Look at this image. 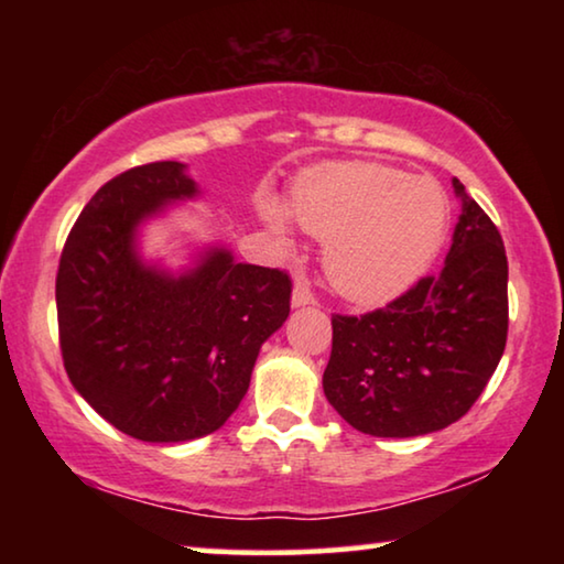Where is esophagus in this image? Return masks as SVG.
Instances as JSON below:
<instances>
[{"mask_svg":"<svg viewBox=\"0 0 564 564\" xmlns=\"http://www.w3.org/2000/svg\"><path fill=\"white\" fill-rule=\"evenodd\" d=\"M311 303H313V293H311L308 285L295 283L293 285V293H291V305H293V308H305V305H311Z\"/></svg>","mask_w":564,"mask_h":564,"instance_id":"esophagus-1","label":"esophagus"}]
</instances>
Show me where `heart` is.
Segmentation results:
<instances>
[{
  "mask_svg": "<svg viewBox=\"0 0 564 564\" xmlns=\"http://www.w3.org/2000/svg\"><path fill=\"white\" fill-rule=\"evenodd\" d=\"M265 228L293 248L291 216L323 243V271L343 299L380 305L405 293L441 251L447 231L445 191L433 178L370 161H330L295 178L289 208L261 198Z\"/></svg>",
  "mask_w": 564,
  "mask_h": 564,
  "instance_id": "heart-1",
  "label": "heart"
}]
</instances>
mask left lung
<instances>
[{
	"mask_svg": "<svg viewBox=\"0 0 564 564\" xmlns=\"http://www.w3.org/2000/svg\"><path fill=\"white\" fill-rule=\"evenodd\" d=\"M460 198L443 271L386 308L333 316L323 393L356 431L415 437L460 420L488 386L508 340V256L488 214Z\"/></svg>",
	"mask_w": 564,
	"mask_h": 564,
	"instance_id": "obj_1",
	"label": "left lung"
}]
</instances>
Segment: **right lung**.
<instances>
[{"label":"right lung","instance_id":"right-lung-1","mask_svg":"<svg viewBox=\"0 0 564 564\" xmlns=\"http://www.w3.org/2000/svg\"><path fill=\"white\" fill-rule=\"evenodd\" d=\"M202 188L181 161L123 171L76 218L56 273V316L72 386L117 431L186 443L241 403L259 350L291 311L283 271L194 243L171 269L141 234Z\"/></svg>","mask_w":564,"mask_h":564}]
</instances>
